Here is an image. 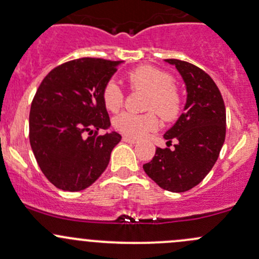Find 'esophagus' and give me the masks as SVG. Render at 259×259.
I'll return each instance as SVG.
<instances>
[{
    "label": "esophagus",
    "mask_w": 259,
    "mask_h": 259,
    "mask_svg": "<svg viewBox=\"0 0 259 259\" xmlns=\"http://www.w3.org/2000/svg\"><path fill=\"white\" fill-rule=\"evenodd\" d=\"M122 142L129 143V144H135V143H138V140L134 139V138H130V137H122Z\"/></svg>",
    "instance_id": "esophagus-1"
}]
</instances>
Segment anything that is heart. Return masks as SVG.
<instances>
[{
    "label": "heart",
    "mask_w": 259,
    "mask_h": 259,
    "mask_svg": "<svg viewBox=\"0 0 259 259\" xmlns=\"http://www.w3.org/2000/svg\"><path fill=\"white\" fill-rule=\"evenodd\" d=\"M130 90H142L148 94L145 99V114L125 113L114 117L115 130L133 138H142L159 126L158 115L163 120L176 121L183 111V96L173 77L164 70L150 65H139L126 74ZM101 100L106 110L116 113L124 105L125 94L113 80L108 81L101 90Z\"/></svg>",
    "instance_id": "1"
}]
</instances>
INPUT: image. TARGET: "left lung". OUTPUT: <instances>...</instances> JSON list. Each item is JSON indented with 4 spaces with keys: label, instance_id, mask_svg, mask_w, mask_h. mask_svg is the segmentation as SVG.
<instances>
[{
    "label": "left lung",
    "instance_id": "8db88e82",
    "mask_svg": "<svg viewBox=\"0 0 259 259\" xmlns=\"http://www.w3.org/2000/svg\"><path fill=\"white\" fill-rule=\"evenodd\" d=\"M176 65L188 91L185 111L164 134L168 148H156L143 169L163 189L183 193L205 178L218 159L226 139V106L213 79L200 67L177 59ZM176 142L175 149L169 145Z\"/></svg>",
    "mask_w": 259,
    "mask_h": 259
}]
</instances>
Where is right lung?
<instances>
[{
  "label": "right lung",
  "instance_id": "1",
  "mask_svg": "<svg viewBox=\"0 0 259 259\" xmlns=\"http://www.w3.org/2000/svg\"><path fill=\"white\" fill-rule=\"evenodd\" d=\"M119 64L96 57L64 62L44 77L33 96L30 144L42 173L59 189L79 192L90 187L121 140L117 133L99 134L110 126L101 90Z\"/></svg>",
  "mask_w": 259,
  "mask_h": 259
}]
</instances>
